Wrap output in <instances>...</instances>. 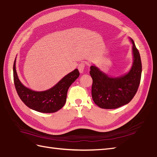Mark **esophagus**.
<instances>
[{
    "mask_svg": "<svg viewBox=\"0 0 157 157\" xmlns=\"http://www.w3.org/2000/svg\"><path fill=\"white\" fill-rule=\"evenodd\" d=\"M84 68H85V63H83V62H82L81 63H79L78 65V70L79 73H83V70H84Z\"/></svg>",
    "mask_w": 157,
    "mask_h": 157,
    "instance_id": "esophagus-1",
    "label": "esophagus"
}]
</instances>
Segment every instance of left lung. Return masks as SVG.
I'll return each instance as SVG.
<instances>
[{
  "label": "left lung",
  "mask_w": 157,
  "mask_h": 157,
  "mask_svg": "<svg viewBox=\"0 0 157 157\" xmlns=\"http://www.w3.org/2000/svg\"><path fill=\"white\" fill-rule=\"evenodd\" d=\"M132 43L133 61L129 71L116 76L108 75L96 65L90 67V74L93 79L92 99L98 106L104 109H115L128 104L137 92L140 84L142 63L140 53L133 40Z\"/></svg>",
  "instance_id": "left-lung-1"
}]
</instances>
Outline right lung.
I'll return each instance as SVG.
<instances>
[{
    "label": "right lung",
    "instance_id": "obj_1",
    "mask_svg": "<svg viewBox=\"0 0 157 157\" xmlns=\"http://www.w3.org/2000/svg\"><path fill=\"white\" fill-rule=\"evenodd\" d=\"M16 59L13 65V78L15 88L21 100L32 110L42 113L58 111L66 101L69 87L79 76L78 69L65 75L56 85L45 91L32 90L21 83L16 70Z\"/></svg>",
    "mask_w": 157,
    "mask_h": 157
}]
</instances>
